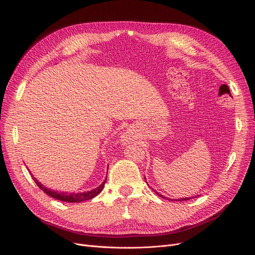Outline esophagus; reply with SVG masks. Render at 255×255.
I'll return each mask as SVG.
<instances>
[{
  "mask_svg": "<svg viewBox=\"0 0 255 255\" xmlns=\"http://www.w3.org/2000/svg\"><path fill=\"white\" fill-rule=\"evenodd\" d=\"M130 134H129V132H126L125 134H124V136H123V140H126V141H128V139H130V136H129Z\"/></svg>",
  "mask_w": 255,
  "mask_h": 255,
  "instance_id": "1",
  "label": "esophagus"
}]
</instances>
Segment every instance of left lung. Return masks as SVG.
Returning a JSON list of instances; mask_svg holds the SVG:
<instances>
[{"instance_id":"8db88e82","label":"left lung","mask_w":255,"mask_h":255,"mask_svg":"<svg viewBox=\"0 0 255 255\" xmlns=\"http://www.w3.org/2000/svg\"><path fill=\"white\" fill-rule=\"evenodd\" d=\"M156 192V191H155ZM156 194H158L159 196H161L162 198H165L163 195H161V194H159L158 192H156ZM194 197H196V196H194ZM191 198H193V196L192 197H186V198H180V199H176L177 200V202H182V200H189V199H191Z\"/></svg>"}]
</instances>
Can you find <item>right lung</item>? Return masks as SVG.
Listing matches in <instances>:
<instances>
[{
    "label": "right lung",
    "instance_id": "add662e5",
    "mask_svg": "<svg viewBox=\"0 0 255 255\" xmlns=\"http://www.w3.org/2000/svg\"><path fill=\"white\" fill-rule=\"evenodd\" d=\"M107 177V176H106ZM35 183L38 185V187L40 189H41L42 191H44L47 195L56 198V199H59V200H62V202H67V203H82L84 202V200H88V199H91L93 197H95L96 195H98L104 187V184L106 183V178L105 180L103 181V183L97 187V188L93 189L91 191H87V192H79V193H74V192H58V191H53L51 189H48L46 188V187H44L41 183L38 182V180H36L34 177H33Z\"/></svg>",
    "mask_w": 255,
    "mask_h": 255
}]
</instances>
